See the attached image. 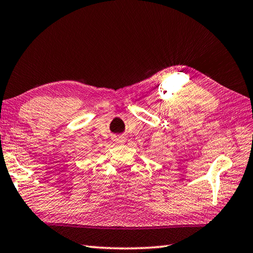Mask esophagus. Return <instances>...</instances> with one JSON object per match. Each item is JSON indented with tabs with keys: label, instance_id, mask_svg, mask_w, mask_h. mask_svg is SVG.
Returning a JSON list of instances; mask_svg holds the SVG:
<instances>
[{
	"label": "esophagus",
	"instance_id": "esophagus-1",
	"mask_svg": "<svg viewBox=\"0 0 253 253\" xmlns=\"http://www.w3.org/2000/svg\"><path fill=\"white\" fill-rule=\"evenodd\" d=\"M126 140H125V137H123V136H121V137H116L115 138V142L116 143H120V144H123L124 142H125Z\"/></svg>",
	"mask_w": 253,
	"mask_h": 253
}]
</instances>
